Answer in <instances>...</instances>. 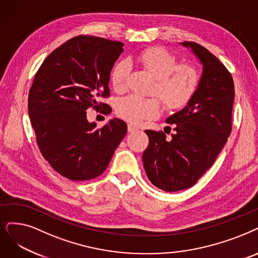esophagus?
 <instances>
[{
  "label": "esophagus",
  "mask_w": 258,
  "mask_h": 258,
  "mask_svg": "<svg viewBox=\"0 0 258 258\" xmlns=\"http://www.w3.org/2000/svg\"><path fill=\"white\" fill-rule=\"evenodd\" d=\"M138 126L133 125V123H128V132H135L138 131Z\"/></svg>",
  "instance_id": "34e87169"
}]
</instances>
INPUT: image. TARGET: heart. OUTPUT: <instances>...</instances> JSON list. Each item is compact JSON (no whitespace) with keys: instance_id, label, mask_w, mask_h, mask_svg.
<instances>
[{"instance_id":"heart-1","label":"heart","mask_w":258,"mask_h":258,"mask_svg":"<svg viewBox=\"0 0 258 258\" xmlns=\"http://www.w3.org/2000/svg\"><path fill=\"white\" fill-rule=\"evenodd\" d=\"M135 61L153 78L150 94L157 96L167 111H179L186 107L196 95L200 85L197 68L189 63H179L177 57L163 47H150L141 51ZM130 66L120 61L112 70L111 84L117 93L127 90ZM161 110L156 97L142 98L127 96L118 101L117 115L131 123L154 118Z\"/></svg>"}]
</instances>
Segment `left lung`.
<instances>
[{
    "label": "left lung",
    "instance_id": "obj_1",
    "mask_svg": "<svg viewBox=\"0 0 258 258\" xmlns=\"http://www.w3.org/2000/svg\"><path fill=\"white\" fill-rule=\"evenodd\" d=\"M190 47L203 66L197 93L189 104L166 119L174 133L146 130L149 145L143 152L150 182L164 191L191 187L211 168L232 131L234 81L217 57L202 45Z\"/></svg>",
    "mask_w": 258,
    "mask_h": 258
}]
</instances>
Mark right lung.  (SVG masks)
<instances>
[{
    "mask_svg": "<svg viewBox=\"0 0 258 258\" xmlns=\"http://www.w3.org/2000/svg\"><path fill=\"white\" fill-rule=\"evenodd\" d=\"M123 43L94 36L68 40L45 58L28 93V114L43 158L72 181L94 179L106 170L126 136V122L110 119L96 129L87 110L108 114L109 80Z\"/></svg>",
    "mask_w": 258,
    "mask_h": 258,
    "instance_id": "add662e5",
    "label": "right lung"
}]
</instances>
